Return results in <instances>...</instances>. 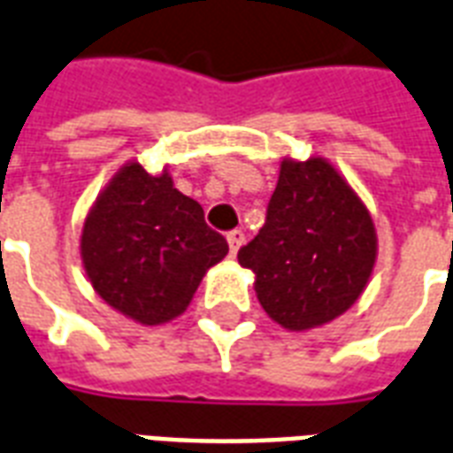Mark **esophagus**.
<instances>
[{
    "instance_id": "34e87169",
    "label": "esophagus",
    "mask_w": 453,
    "mask_h": 453,
    "mask_svg": "<svg viewBox=\"0 0 453 453\" xmlns=\"http://www.w3.org/2000/svg\"><path fill=\"white\" fill-rule=\"evenodd\" d=\"M242 244H244V233H242V230L227 233V247H230V254H237Z\"/></svg>"
}]
</instances>
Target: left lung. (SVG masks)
<instances>
[{"instance_id":"1","label":"left lung","mask_w":453,"mask_h":453,"mask_svg":"<svg viewBox=\"0 0 453 453\" xmlns=\"http://www.w3.org/2000/svg\"><path fill=\"white\" fill-rule=\"evenodd\" d=\"M378 258L371 211L327 158H282L265 226L237 254L264 311L292 333L342 316Z\"/></svg>"}]
</instances>
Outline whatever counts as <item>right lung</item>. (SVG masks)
<instances>
[{
	"label": "right lung",
	"instance_id": "right-lung-1",
	"mask_svg": "<svg viewBox=\"0 0 453 453\" xmlns=\"http://www.w3.org/2000/svg\"><path fill=\"white\" fill-rule=\"evenodd\" d=\"M227 242L206 226L203 209L173 188L171 173L151 175L127 161L85 216L81 257L104 302L142 326H164L192 302Z\"/></svg>",
	"mask_w": 453,
	"mask_h": 453
}]
</instances>
